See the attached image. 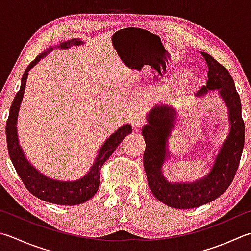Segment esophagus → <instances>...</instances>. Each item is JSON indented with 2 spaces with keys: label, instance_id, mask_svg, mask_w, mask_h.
<instances>
[{
  "label": "esophagus",
  "instance_id": "34e87169",
  "mask_svg": "<svg viewBox=\"0 0 251 251\" xmlns=\"http://www.w3.org/2000/svg\"><path fill=\"white\" fill-rule=\"evenodd\" d=\"M129 121H130L131 125H132V127H134L135 129H139L140 127L144 125L145 122H146L145 116L142 115L141 113H135V114L130 117Z\"/></svg>",
  "mask_w": 251,
  "mask_h": 251
}]
</instances>
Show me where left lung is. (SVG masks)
<instances>
[{
  "mask_svg": "<svg viewBox=\"0 0 251 251\" xmlns=\"http://www.w3.org/2000/svg\"><path fill=\"white\" fill-rule=\"evenodd\" d=\"M208 65V80L196 93L201 97L218 90L228 110L230 129L209 173L190 183H171L163 174V164L170 158L168 139L174 127L176 111L170 105H155L150 110L141 134L146 141L144 166L151 193L161 202L175 209H191L220 197L232 184L239 166L245 144L242 103L229 72L208 53L201 52Z\"/></svg>",
  "mask_w": 251,
  "mask_h": 251,
  "instance_id": "8db88e82",
  "label": "left lung"
}]
</instances>
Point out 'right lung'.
I'll use <instances>...</instances> for the list:
<instances>
[{
  "label": "right lung",
  "instance_id": "right-lung-1",
  "mask_svg": "<svg viewBox=\"0 0 251 251\" xmlns=\"http://www.w3.org/2000/svg\"><path fill=\"white\" fill-rule=\"evenodd\" d=\"M83 42L80 39H72V40L64 41L55 46V48L68 49L72 46H80ZM53 50L51 47L47 51L34 58L29 64L26 71L23 74L21 89L16 93L12 103L11 109H9V115L6 123V141L8 154L11 158L15 170H16L19 177L22 178L24 185L30 193L36 196L37 198L48 201V202L61 204V205H76L82 202H86L99 189L100 184V170L104 162L110 158L113 152L115 151L116 147L119 146L122 140L131 132V126L129 124H125L120 127L115 132L107 138L103 146L98 151V155L93 162L89 172L83 176V177L73 180V181H64L52 179L48 176L41 174L36 168L30 164V162L25 156L24 152L18 144L17 136V117L19 112V106L24 97L25 88H26V81L28 77V73L31 68L37 65L41 58L46 57L49 53Z\"/></svg>",
  "mask_w": 251,
  "mask_h": 251
}]
</instances>
